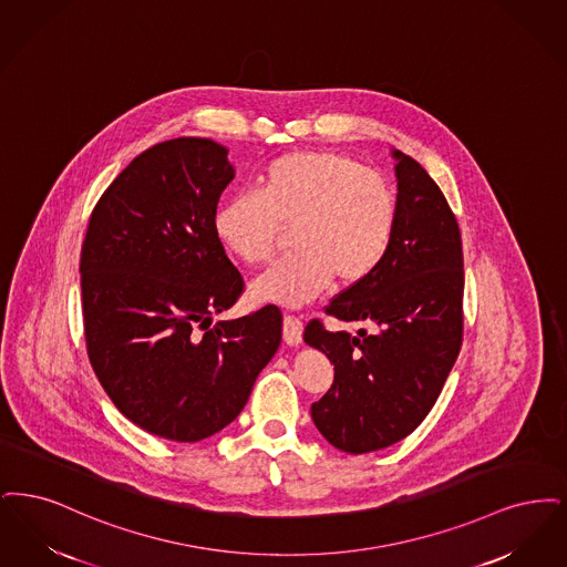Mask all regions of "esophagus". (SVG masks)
<instances>
[{
	"label": "esophagus",
	"mask_w": 567,
	"mask_h": 567,
	"mask_svg": "<svg viewBox=\"0 0 567 567\" xmlns=\"http://www.w3.org/2000/svg\"><path fill=\"white\" fill-rule=\"evenodd\" d=\"M284 341L288 346H298L302 341V320L296 316L284 318Z\"/></svg>",
	"instance_id": "34e87169"
}]
</instances>
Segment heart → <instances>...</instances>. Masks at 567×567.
Wrapping results in <instances>:
<instances>
[{"instance_id": "obj_1", "label": "heart", "mask_w": 567, "mask_h": 567, "mask_svg": "<svg viewBox=\"0 0 567 567\" xmlns=\"http://www.w3.org/2000/svg\"><path fill=\"white\" fill-rule=\"evenodd\" d=\"M398 203L388 179L328 150L290 152L258 175V193L226 198L214 216L224 246L247 265L275 256L295 228V256L251 284L262 302L302 307L337 286L367 281L394 244Z\"/></svg>"}]
</instances>
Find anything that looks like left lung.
<instances>
[{"label":"left lung","instance_id":"8db88e82","mask_svg":"<svg viewBox=\"0 0 567 567\" xmlns=\"http://www.w3.org/2000/svg\"><path fill=\"white\" fill-rule=\"evenodd\" d=\"M392 154V249L367 281L326 307L337 320L372 321L377 332H330L320 320L305 328V343L334 364V383L311 404V417L328 443L353 455L385 449L417 427L443 392L464 334L460 226L417 161Z\"/></svg>","mask_w":567,"mask_h":567}]
</instances>
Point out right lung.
Returning a JSON list of instances; mask_svg holds the SVG:
<instances>
[{
  "mask_svg": "<svg viewBox=\"0 0 567 567\" xmlns=\"http://www.w3.org/2000/svg\"><path fill=\"white\" fill-rule=\"evenodd\" d=\"M228 150L177 137L142 152L101 195L80 254L91 367L124 417L197 443L237 417L281 343V311L212 318L244 292L214 216Z\"/></svg>",
  "mask_w": 567,
  "mask_h": 567,
  "instance_id": "right-lung-1",
  "label": "right lung"
}]
</instances>
